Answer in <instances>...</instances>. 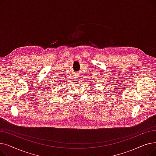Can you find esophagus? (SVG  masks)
I'll return each mask as SVG.
<instances>
[{"label":"esophagus","mask_w":156,"mask_h":156,"mask_svg":"<svg viewBox=\"0 0 156 156\" xmlns=\"http://www.w3.org/2000/svg\"><path fill=\"white\" fill-rule=\"evenodd\" d=\"M75 80L76 81H77V80H78V79H79V77H78V75H77V74H76V75H75Z\"/></svg>","instance_id":"1"}]
</instances>
